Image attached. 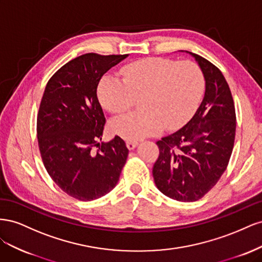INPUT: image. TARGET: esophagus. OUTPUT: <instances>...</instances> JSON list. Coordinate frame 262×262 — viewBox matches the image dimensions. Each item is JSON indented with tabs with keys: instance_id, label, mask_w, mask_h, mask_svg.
Here are the masks:
<instances>
[{
	"instance_id": "obj_1",
	"label": "esophagus",
	"mask_w": 262,
	"mask_h": 262,
	"mask_svg": "<svg viewBox=\"0 0 262 262\" xmlns=\"http://www.w3.org/2000/svg\"><path fill=\"white\" fill-rule=\"evenodd\" d=\"M138 142H133V141H126V147L129 149H134L138 146Z\"/></svg>"
}]
</instances>
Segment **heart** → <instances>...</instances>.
<instances>
[{"mask_svg": "<svg viewBox=\"0 0 262 262\" xmlns=\"http://www.w3.org/2000/svg\"><path fill=\"white\" fill-rule=\"evenodd\" d=\"M120 73L122 81L102 76L97 96L112 114L126 112L139 98V112L110 123L112 132L126 141L179 128L193 115L203 94L202 72L191 61L148 58L123 67Z\"/></svg>", "mask_w": 262, "mask_h": 262, "instance_id": "obj_1", "label": "heart"}]
</instances>
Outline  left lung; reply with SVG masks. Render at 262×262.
Masks as SVG:
<instances>
[{"label": "left lung", "mask_w": 262, "mask_h": 262, "mask_svg": "<svg viewBox=\"0 0 262 262\" xmlns=\"http://www.w3.org/2000/svg\"><path fill=\"white\" fill-rule=\"evenodd\" d=\"M187 52L199 66L205 82L201 105L189 122L157 142L154 164L157 189L170 199L192 202L216 185L232 155L236 115L231 90L221 71L200 55Z\"/></svg>", "instance_id": "obj_1"}]
</instances>
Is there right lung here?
<instances>
[{
    "label": "right lung",
    "mask_w": 262,
    "mask_h": 262,
    "mask_svg": "<svg viewBox=\"0 0 262 262\" xmlns=\"http://www.w3.org/2000/svg\"><path fill=\"white\" fill-rule=\"evenodd\" d=\"M128 55H80L58 70L45 89L37 118L42 162L55 184L77 200L112 191L128 157L121 138L99 143L106 119L97 97L102 75Z\"/></svg>",
    "instance_id": "1"
}]
</instances>
